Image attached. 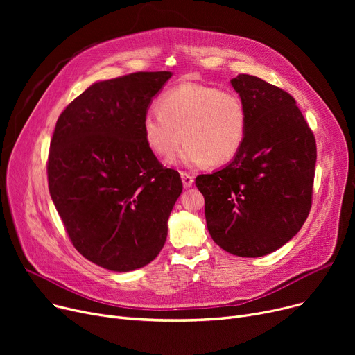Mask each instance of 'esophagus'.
Listing matches in <instances>:
<instances>
[{
  "mask_svg": "<svg viewBox=\"0 0 355 355\" xmlns=\"http://www.w3.org/2000/svg\"><path fill=\"white\" fill-rule=\"evenodd\" d=\"M181 180H182L184 189H190L191 185H193V182H194V178L190 174H187V173H181Z\"/></svg>",
  "mask_w": 355,
  "mask_h": 355,
  "instance_id": "esophagus-1",
  "label": "esophagus"
}]
</instances>
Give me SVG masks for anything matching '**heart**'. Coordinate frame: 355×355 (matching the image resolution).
<instances>
[{"instance_id": "obj_1", "label": "heart", "mask_w": 355, "mask_h": 355, "mask_svg": "<svg viewBox=\"0 0 355 355\" xmlns=\"http://www.w3.org/2000/svg\"><path fill=\"white\" fill-rule=\"evenodd\" d=\"M142 119L146 146L158 157H171L181 142V153L168 164L198 168L230 162L245 142L248 112L243 101L229 90L184 82L168 90Z\"/></svg>"}]
</instances>
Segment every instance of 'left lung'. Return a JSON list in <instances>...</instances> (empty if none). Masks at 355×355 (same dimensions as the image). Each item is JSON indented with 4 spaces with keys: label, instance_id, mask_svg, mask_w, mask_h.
Here are the masks:
<instances>
[{
    "label": "left lung",
    "instance_id": "obj_1",
    "mask_svg": "<svg viewBox=\"0 0 355 355\" xmlns=\"http://www.w3.org/2000/svg\"><path fill=\"white\" fill-rule=\"evenodd\" d=\"M230 83L248 112L245 142L225 168L198 175L196 185L216 243L260 257L288 243L309 214L316 144L289 93L250 74Z\"/></svg>",
    "mask_w": 355,
    "mask_h": 355
}]
</instances>
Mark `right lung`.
<instances>
[{
	"label": "right lung",
	"mask_w": 355,
	"mask_h": 355,
	"mask_svg": "<svg viewBox=\"0 0 355 355\" xmlns=\"http://www.w3.org/2000/svg\"><path fill=\"white\" fill-rule=\"evenodd\" d=\"M171 71H138L89 86L58 119L49 190L73 246L114 272L151 263L182 191L145 144L142 119Z\"/></svg>",
	"instance_id": "1"
}]
</instances>
